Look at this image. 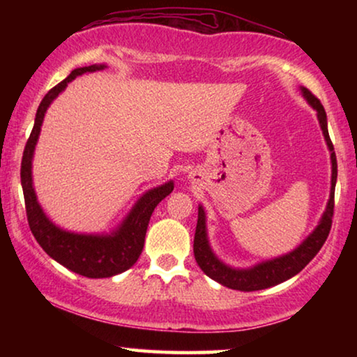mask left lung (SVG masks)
<instances>
[{
	"label": "left lung",
	"mask_w": 357,
	"mask_h": 357,
	"mask_svg": "<svg viewBox=\"0 0 357 357\" xmlns=\"http://www.w3.org/2000/svg\"><path fill=\"white\" fill-rule=\"evenodd\" d=\"M305 99L309 100V104L319 112V121L321 130H324V136L326 139V144L331 151V193H330V202L326 206V211L321 218L319 227L310 234L309 237L302 242L301 247H297L294 252L287 253L284 257L275 258L271 261H265L261 265L253 266L250 270H232L218 260L213 255L211 248L208 245L206 238V226H204V211L203 208H198V222H197V231H195V241H193V253L195 260H197L198 266L202 268L203 273L211 280L221 282L222 286L231 287V289L237 291H260L266 289V287L276 286L280 282L289 280L297 273L304 270L309 265L317 253L320 252V248L324 247V243L328 237L331 222H333V211H335V185H336V175H338V165H336V154L333 149V143H331L328 128H326V114L324 105L319 100V97H315L309 89L302 87Z\"/></svg>",
	"instance_id": "obj_1"
}]
</instances>
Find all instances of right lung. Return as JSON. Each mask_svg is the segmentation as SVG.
Wrapping results in <instances>:
<instances>
[{"instance_id":"right-lung-1","label":"right lung","mask_w":357,"mask_h":357,"mask_svg":"<svg viewBox=\"0 0 357 357\" xmlns=\"http://www.w3.org/2000/svg\"><path fill=\"white\" fill-rule=\"evenodd\" d=\"M104 65H91L84 68H76L71 75L63 79L60 84L52 87L43 97L40 105L37 109L36 123L29 136L26 148H24L22 162H21V183L24 192V202H26V213L29 227L36 237L43 250L50 255L53 260L61 263L68 270L77 273V275L86 278H110L119 273H123L131 268L138 260L144 247L146 229H148L151 214L154 208L172 193L174 183L169 182L151 190L143 198L136 203L133 211L126 218L119 231L109 237H96V236H79V234H71L61 231L48 221L45 214L38 206L36 193L32 188V174L31 162L32 154L36 149V143L40 133V126L43 121V115L50 105V102L65 89L68 82L75 79L76 76L86 71L102 70Z\"/></svg>"}]
</instances>
